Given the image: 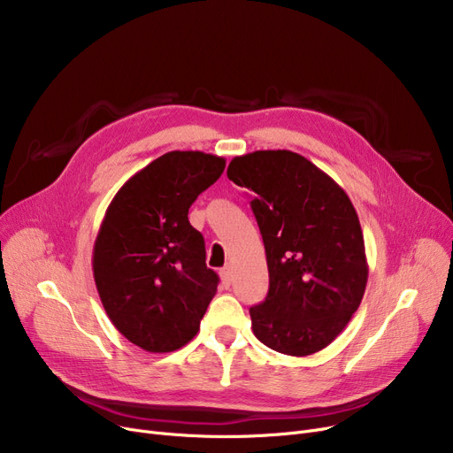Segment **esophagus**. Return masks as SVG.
Masks as SVG:
<instances>
[{
  "label": "esophagus",
  "instance_id": "1",
  "mask_svg": "<svg viewBox=\"0 0 453 453\" xmlns=\"http://www.w3.org/2000/svg\"><path fill=\"white\" fill-rule=\"evenodd\" d=\"M220 279H222V284L226 288H229L231 287V282H233V272H231V266H224L222 270H220Z\"/></svg>",
  "mask_w": 453,
  "mask_h": 453
}]
</instances>
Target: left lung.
<instances>
[{"label":"left lung","instance_id":"obj_1","mask_svg":"<svg viewBox=\"0 0 453 453\" xmlns=\"http://www.w3.org/2000/svg\"><path fill=\"white\" fill-rule=\"evenodd\" d=\"M227 178L253 193L250 205L266 250L270 288L250 308L253 334L288 356L325 349L358 311L369 275L352 202L290 150L234 157Z\"/></svg>","mask_w":453,"mask_h":453}]
</instances>
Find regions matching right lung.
Returning a JSON list of instances; mask_svg holds the SVG:
<instances>
[{
	"instance_id": "obj_1",
	"label": "right lung",
	"mask_w": 453,
	"mask_h": 453,
	"mask_svg": "<svg viewBox=\"0 0 453 453\" xmlns=\"http://www.w3.org/2000/svg\"><path fill=\"white\" fill-rule=\"evenodd\" d=\"M226 159L173 150L134 174L106 209L93 246V277L121 334L149 352H173L193 340L219 275L188 207L217 181Z\"/></svg>"
}]
</instances>
